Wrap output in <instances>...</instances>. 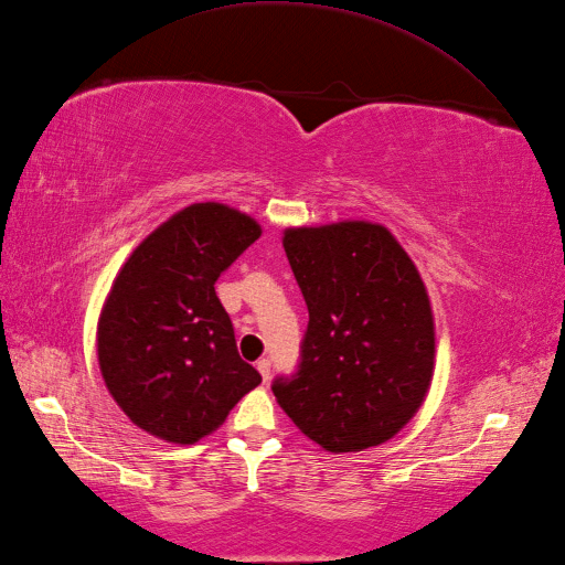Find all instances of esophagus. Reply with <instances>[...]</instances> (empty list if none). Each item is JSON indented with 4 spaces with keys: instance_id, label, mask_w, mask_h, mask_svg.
Listing matches in <instances>:
<instances>
[{
    "instance_id": "1",
    "label": "esophagus",
    "mask_w": 565,
    "mask_h": 565,
    "mask_svg": "<svg viewBox=\"0 0 565 565\" xmlns=\"http://www.w3.org/2000/svg\"><path fill=\"white\" fill-rule=\"evenodd\" d=\"M256 369H258L260 379H264V383H268V379H270V360H258Z\"/></svg>"
}]
</instances>
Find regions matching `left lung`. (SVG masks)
<instances>
[{"mask_svg":"<svg viewBox=\"0 0 565 565\" xmlns=\"http://www.w3.org/2000/svg\"><path fill=\"white\" fill-rule=\"evenodd\" d=\"M282 246L309 326L299 371L275 379V401L328 452L386 444L434 379V313L417 266L366 220L287 227Z\"/></svg>","mask_w":565,"mask_h":565,"instance_id":"left-lung-1","label":"left lung"}]
</instances>
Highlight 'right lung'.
<instances>
[{"label": "right lung", "mask_w": 565, "mask_h": 565, "mask_svg": "<svg viewBox=\"0 0 565 565\" xmlns=\"http://www.w3.org/2000/svg\"><path fill=\"white\" fill-rule=\"evenodd\" d=\"M258 237L252 215L191 203L119 268L98 319V364L115 403L150 436L196 444L260 383L215 295L220 273Z\"/></svg>", "instance_id": "obj_1"}]
</instances>
